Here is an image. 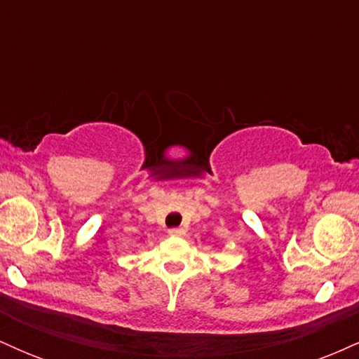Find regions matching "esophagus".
<instances>
[{"label": "esophagus", "mask_w": 359, "mask_h": 359, "mask_svg": "<svg viewBox=\"0 0 359 359\" xmlns=\"http://www.w3.org/2000/svg\"><path fill=\"white\" fill-rule=\"evenodd\" d=\"M184 229L182 228H172V229H168V234H170V236H184Z\"/></svg>", "instance_id": "34e87169"}]
</instances>
